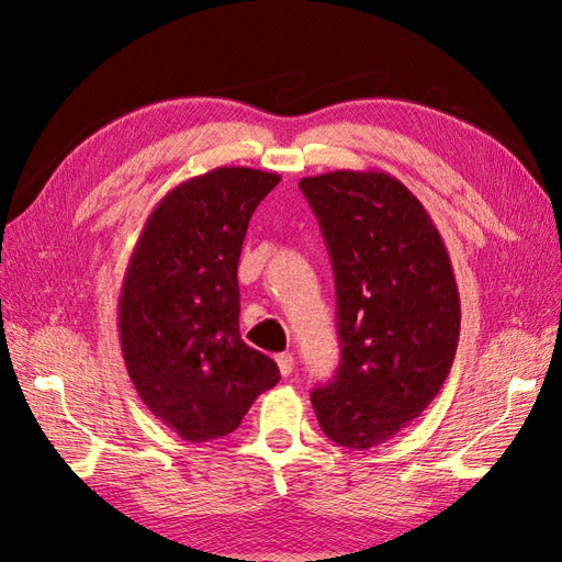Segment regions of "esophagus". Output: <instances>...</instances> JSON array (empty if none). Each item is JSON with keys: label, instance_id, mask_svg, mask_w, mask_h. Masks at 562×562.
<instances>
[{"label": "esophagus", "instance_id": "esophagus-1", "mask_svg": "<svg viewBox=\"0 0 562 562\" xmlns=\"http://www.w3.org/2000/svg\"><path fill=\"white\" fill-rule=\"evenodd\" d=\"M277 363H279L281 375L288 378V375H291V372H293V366H295L293 353H279V356H277Z\"/></svg>", "mask_w": 562, "mask_h": 562}]
</instances>
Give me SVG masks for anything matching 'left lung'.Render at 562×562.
I'll use <instances>...</instances> for the list:
<instances>
[{
    "mask_svg": "<svg viewBox=\"0 0 562 562\" xmlns=\"http://www.w3.org/2000/svg\"><path fill=\"white\" fill-rule=\"evenodd\" d=\"M300 190L330 252L342 347L312 405L337 446L368 450L427 411L452 368L462 310L450 255L419 199L389 173H321Z\"/></svg>",
    "mask_w": 562,
    "mask_h": 562,
    "instance_id": "1",
    "label": "left lung"
}]
</instances>
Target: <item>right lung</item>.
I'll return each mask as SVG.
<instances>
[{
    "label": "right lung",
    "instance_id": "right-lung-1",
    "mask_svg": "<svg viewBox=\"0 0 562 562\" xmlns=\"http://www.w3.org/2000/svg\"><path fill=\"white\" fill-rule=\"evenodd\" d=\"M281 176L223 166L178 184L149 213L119 295V339L147 411L190 443L239 427L281 375L239 333L250 215Z\"/></svg>",
    "mask_w": 562,
    "mask_h": 562
}]
</instances>
